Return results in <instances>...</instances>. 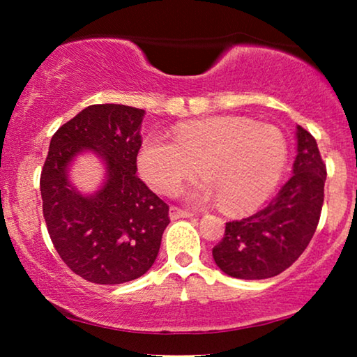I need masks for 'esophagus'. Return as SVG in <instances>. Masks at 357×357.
<instances>
[{"mask_svg":"<svg viewBox=\"0 0 357 357\" xmlns=\"http://www.w3.org/2000/svg\"><path fill=\"white\" fill-rule=\"evenodd\" d=\"M187 217H192V213L189 211H184L178 206H172L170 208V219L172 220H178V219H187Z\"/></svg>","mask_w":357,"mask_h":357,"instance_id":"esophagus-1","label":"esophagus"}]
</instances>
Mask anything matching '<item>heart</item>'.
<instances>
[{
  "label": "heart",
  "mask_w": 357,
  "mask_h": 357,
  "mask_svg": "<svg viewBox=\"0 0 357 357\" xmlns=\"http://www.w3.org/2000/svg\"><path fill=\"white\" fill-rule=\"evenodd\" d=\"M287 140L271 124L243 116H213L179 124L173 142L148 137L138 168L151 189L172 193L200 172L206 179L187 190L190 202H220L228 213H245L263 203L287 164Z\"/></svg>",
  "instance_id": "b5f03b06"
}]
</instances>
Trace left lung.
<instances>
[{"mask_svg": "<svg viewBox=\"0 0 357 357\" xmlns=\"http://www.w3.org/2000/svg\"><path fill=\"white\" fill-rule=\"evenodd\" d=\"M293 176L268 206L228 222L213 249L215 264L229 277L261 280L288 269L315 234L324 202L326 165L317 140L298 126Z\"/></svg>", "mask_w": 357, "mask_h": 357, "instance_id": "1", "label": "left lung"}]
</instances>
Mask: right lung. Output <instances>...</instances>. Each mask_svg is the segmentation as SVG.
I'll return each mask as SVG.
<instances>
[{"mask_svg": "<svg viewBox=\"0 0 357 357\" xmlns=\"http://www.w3.org/2000/svg\"><path fill=\"white\" fill-rule=\"evenodd\" d=\"M144 110L118 104L89 105L59 128L40 173L42 211L63 261L82 279L118 285L142 277L155 261L168 204L137 176ZM93 150L106 181L83 196L68 181V165Z\"/></svg>", "mask_w": 357, "mask_h": 357, "instance_id": "1", "label": "right lung"}]
</instances>
